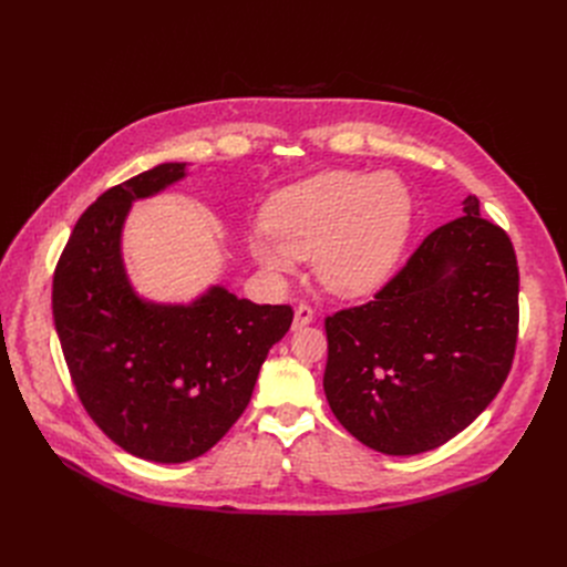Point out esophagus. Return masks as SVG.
<instances>
[{
	"instance_id": "1",
	"label": "esophagus",
	"mask_w": 567,
	"mask_h": 567,
	"mask_svg": "<svg viewBox=\"0 0 567 567\" xmlns=\"http://www.w3.org/2000/svg\"><path fill=\"white\" fill-rule=\"evenodd\" d=\"M312 319H315L312 308L308 303H299L293 312V329H303V326L312 323Z\"/></svg>"
}]
</instances>
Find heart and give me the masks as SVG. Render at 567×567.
I'll return each instance as SVG.
<instances>
[{"label":"heart","instance_id":"heart-1","mask_svg":"<svg viewBox=\"0 0 567 567\" xmlns=\"http://www.w3.org/2000/svg\"><path fill=\"white\" fill-rule=\"evenodd\" d=\"M411 223V195L395 174L333 169L268 199L248 248L268 276L315 257L319 282L342 296L374 289L398 261Z\"/></svg>","mask_w":567,"mask_h":567}]
</instances>
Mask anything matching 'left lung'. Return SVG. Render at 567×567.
Masks as SVG:
<instances>
[{"instance_id":"1","label":"left lung","mask_w":567,"mask_h":567,"mask_svg":"<svg viewBox=\"0 0 567 567\" xmlns=\"http://www.w3.org/2000/svg\"><path fill=\"white\" fill-rule=\"evenodd\" d=\"M323 393L342 427L383 455L434 451L468 427L513 368L519 268L481 216L436 227L374 299L323 319Z\"/></svg>"}]
</instances>
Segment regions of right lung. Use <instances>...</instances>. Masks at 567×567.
<instances>
[{"label":"right lung","instance_id":"obj_1","mask_svg":"<svg viewBox=\"0 0 567 567\" xmlns=\"http://www.w3.org/2000/svg\"><path fill=\"white\" fill-rule=\"evenodd\" d=\"M186 174L165 163L105 190L80 216L56 261L52 317L75 393L107 439L161 464L204 455L250 402L291 306H257L214 287L193 306L133 293L118 236L133 199Z\"/></svg>","mask_w":567,"mask_h":567}]
</instances>
